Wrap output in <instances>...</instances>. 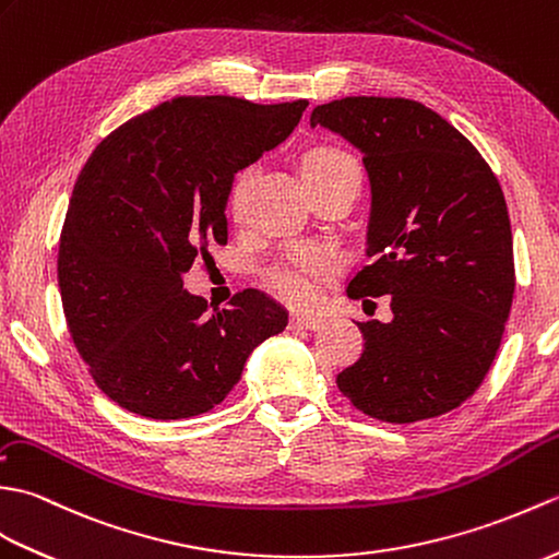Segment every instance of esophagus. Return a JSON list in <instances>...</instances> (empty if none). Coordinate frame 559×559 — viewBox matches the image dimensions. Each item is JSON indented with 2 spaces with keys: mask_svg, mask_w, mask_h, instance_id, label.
Listing matches in <instances>:
<instances>
[{
  "mask_svg": "<svg viewBox=\"0 0 559 559\" xmlns=\"http://www.w3.org/2000/svg\"><path fill=\"white\" fill-rule=\"evenodd\" d=\"M320 322L322 320L318 316H301V313L292 316V325L294 328H301V330H318Z\"/></svg>",
  "mask_w": 559,
  "mask_h": 559,
  "instance_id": "34e87169",
  "label": "esophagus"
}]
</instances>
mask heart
<instances>
[{
    "instance_id": "b5f03b06",
    "label": "heart",
    "mask_w": 559,
    "mask_h": 559,
    "mask_svg": "<svg viewBox=\"0 0 559 559\" xmlns=\"http://www.w3.org/2000/svg\"><path fill=\"white\" fill-rule=\"evenodd\" d=\"M301 171H304L306 183L316 186L320 181L337 179L346 175L358 177V165L349 153L342 151V147L318 145L304 155ZM253 181H255L253 167L239 169L231 179L229 207H231V215L237 219L243 215ZM332 270H334V263L325 253L292 255L270 270V284L284 301H289L292 306H308L316 301L318 284L322 280H328L332 275Z\"/></svg>"
}]
</instances>
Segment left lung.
I'll use <instances>...</instances> for the list:
<instances>
[{
  "instance_id": "1",
  "label": "left lung",
  "mask_w": 559,
  "mask_h": 559,
  "mask_svg": "<svg viewBox=\"0 0 559 559\" xmlns=\"http://www.w3.org/2000/svg\"><path fill=\"white\" fill-rule=\"evenodd\" d=\"M344 135L370 177L368 263L346 294H390V322H356L364 354L337 388L370 418L452 412L490 370L514 299L512 227L490 165L448 119L406 97H342L311 127Z\"/></svg>"
}]
</instances>
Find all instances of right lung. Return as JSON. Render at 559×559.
Segmentation results:
<instances>
[{
  "label": "right lung",
  "instance_id": "1",
  "mask_svg": "<svg viewBox=\"0 0 559 559\" xmlns=\"http://www.w3.org/2000/svg\"><path fill=\"white\" fill-rule=\"evenodd\" d=\"M306 100L181 95L121 123L73 183L57 280L69 334L111 402L153 420L217 406L289 313L243 289L210 313L181 275L227 243L234 175L299 123Z\"/></svg>",
  "mask_w": 559,
  "mask_h": 559
}]
</instances>
